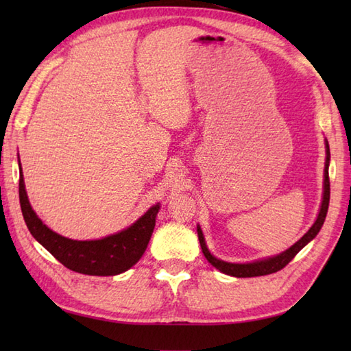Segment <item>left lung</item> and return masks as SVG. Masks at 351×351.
<instances>
[{"mask_svg":"<svg viewBox=\"0 0 351 351\" xmlns=\"http://www.w3.org/2000/svg\"><path fill=\"white\" fill-rule=\"evenodd\" d=\"M329 161H330V149L329 143L326 141V167H324V193H323V202L322 208H319L318 217L315 220L314 225L304 234L299 241H297L294 245L285 252L279 253V255L267 258V259H261L255 261V263H247V264H232V263H225V261L217 259L215 256L211 255V252L208 250L205 238L202 234V229L197 226V237H199V243L200 247H202V252L205 258L208 259L213 267L217 268L221 273L229 274V276H235V278H255V276H265V274H271L282 270L291 259H293L297 253H299L304 245H306L311 240H314L317 234L322 229L323 223L326 220V214L327 210H329V200H330V181H329Z\"/></svg>","mask_w":351,"mask_h":351,"instance_id":"8db88e82","label":"left lung"}]
</instances>
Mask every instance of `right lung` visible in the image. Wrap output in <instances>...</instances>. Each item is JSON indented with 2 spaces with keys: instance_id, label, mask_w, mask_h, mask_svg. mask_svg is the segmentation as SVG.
Returning <instances> with one entry per match:
<instances>
[{
  "instance_id": "obj_1",
  "label": "right lung",
  "mask_w": 351,
  "mask_h": 351,
  "mask_svg": "<svg viewBox=\"0 0 351 351\" xmlns=\"http://www.w3.org/2000/svg\"><path fill=\"white\" fill-rule=\"evenodd\" d=\"M19 202L27 228L36 240L66 268L88 276H114L130 270L145 253L160 210L158 204L154 205L136 223L117 234L101 240L78 241L56 234L37 217L28 202L22 169L19 171Z\"/></svg>"
}]
</instances>
